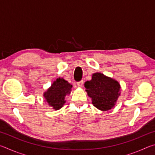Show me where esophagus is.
I'll return each instance as SVG.
<instances>
[{
	"label": "esophagus",
	"instance_id": "esophagus-1",
	"mask_svg": "<svg viewBox=\"0 0 155 155\" xmlns=\"http://www.w3.org/2000/svg\"><path fill=\"white\" fill-rule=\"evenodd\" d=\"M83 81H79V82L77 83L78 87H83Z\"/></svg>",
	"mask_w": 155,
	"mask_h": 155
}]
</instances>
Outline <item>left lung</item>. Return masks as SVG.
I'll return each instance as SVG.
<instances>
[{
	"mask_svg": "<svg viewBox=\"0 0 155 155\" xmlns=\"http://www.w3.org/2000/svg\"><path fill=\"white\" fill-rule=\"evenodd\" d=\"M84 85L94 106L101 111L111 109L120 95V83L100 72L93 74Z\"/></svg>",
	"mask_w": 155,
	"mask_h": 155,
	"instance_id": "1",
	"label": "left lung"
}]
</instances>
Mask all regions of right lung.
I'll use <instances>...</instances> for the list:
<instances>
[{
    "mask_svg": "<svg viewBox=\"0 0 155 155\" xmlns=\"http://www.w3.org/2000/svg\"><path fill=\"white\" fill-rule=\"evenodd\" d=\"M72 85L63 78H57L46 91L44 97L46 103L54 110H58L64 106L65 103V97L71 92Z\"/></svg>",
    "mask_w": 155,
    "mask_h": 155,
    "instance_id": "obj_1",
    "label": "right lung"
}]
</instances>
